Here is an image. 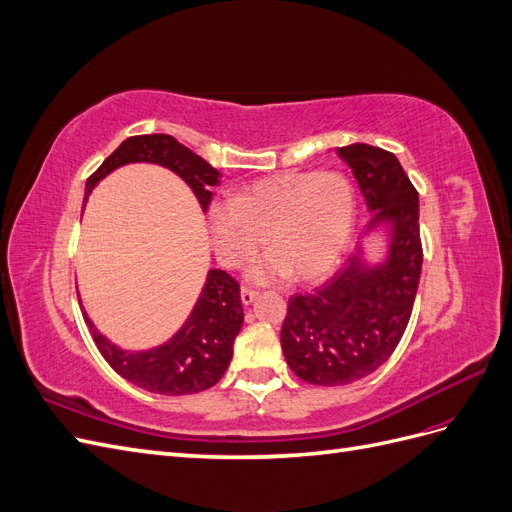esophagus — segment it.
I'll list each match as a JSON object with an SVG mask.
<instances>
[{"instance_id": "1", "label": "esophagus", "mask_w": 512, "mask_h": 512, "mask_svg": "<svg viewBox=\"0 0 512 512\" xmlns=\"http://www.w3.org/2000/svg\"><path fill=\"white\" fill-rule=\"evenodd\" d=\"M256 297H258V290H254L250 286H241V301H243V305L254 303Z\"/></svg>"}]
</instances>
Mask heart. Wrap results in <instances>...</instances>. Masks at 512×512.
Returning a JSON list of instances; mask_svg holds the SVG:
<instances>
[{"label": "heart", "instance_id": "b5f03b06", "mask_svg": "<svg viewBox=\"0 0 512 512\" xmlns=\"http://www.w3.org/2000/svg\"><path fill=\"white\" fill-rule=\"evenodd\" d=\"M356 222V196L339 173H284L260 179L237 196L211 205L215 252L235 267L267 237L269 254L252 267L256 277L292 275L312 282L342 260Z\"/></svg>", "mask_w": 512, "mask_h": 512}]
</instances>
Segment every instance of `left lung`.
<instances>
[{
	"instance_id": "left-lung-1",
	"label": "left lung",
	"mask_w": 512,
	"mask_h": 512,
	"mask_svg": "<svg viewBox=\"0 0 512 512\" xmlns=\"http://www.w3.org/2000/svg\"><path fill=\"white\" fill-rule=\"evenodd\" d=\"M374 213L367 232L391 226L389 256L365 267L361 252L314 292L292 294L282 324V350L301 380L342 386L389 361L404 337L423 267L418 192L395 153L365 143L337 147Z\"/></svg>"
}]
</instances>
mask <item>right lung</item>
<instances>
[{
    "label": "right lung",
    "mask_w": 512,
    "mask_h": 512,
    "mask_svg": "<svg viewBox=\"0 0 512 512\" xmlns=\"http://www.w3.org/2000/svg\"><path fill=\"white\" fill-rule=\"evenodd\" d=\"M130 162H153L177 173L194 190L200 207L211 203V185H218L220 173L192 149L168 134H138L123 141L85 183V198L94 185L117 166ZM91 337L121 378L138 389L160 395H190L211 389L224 376L232 359V344L241 331L243 307L241 286L222 269L207 275L203 294L183 329L160 348L147 352H126L100 335L85 316Z\"/></svg>",
    "instance_id": "add662e5"
}]
</instances>
